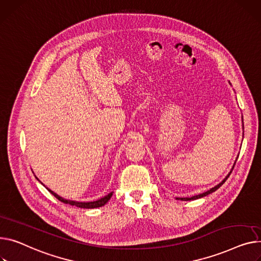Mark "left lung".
<instances>
[{
    "label": "left lung",
    "mask_w": 261,
    "mask_h": 261,
    "mask_svg": "<svg viewBox=\"0 0 261 261\" xmlns=\"http://www.w3.org/2000/svg\"><path fill=\"white\" fill-rule=\"evenodd\" d=\"M244 120V119H242ZM242 125H244V123H242ZM235 164L236 163H234V165H233V167H232V170L230 171V173L229 174L225 176V178L220 182V184H218L217 186H215L214 188H212V189H210L209 191H206V192H204V193H201V194H198V195H195V196H192V197H182V198H176V199H179V200H194V199H198V198H201V197H203V196H206V195H209V194H211V193H213V192H215V191L218 189V188H220L223 184H224V181L228 179V177L230 176V174L232 173V171H233V169H234V166H235Z\"/></svg>",
    "instance_id": "1"
}]
</instances>
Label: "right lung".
Instances as JSON below:
<instances>
[{
  "label": "right lung",
  "instance_id": "obj_1",
  "mask_svg": "<svg viewBox=\"0 0 261 261\" xmlns=\"http://www.w3.org/2000/svg\"><path fill=\"white\" fill-rule=\"evenodd\" d=\"M47 190L49 191V192L54 195L56 198H58L60 201L64 202V203H69L71 205H75V206H79V207H83V209H94V207H99V206H102L103 204H106L108 202V200L111 198L113 192L109 193L108 195L103 196L102 198L98 199V200H95V201H89V202H79V201H74V200H68V199H64L63 197L59 196L57 193H55L54 191H51L50 189L47 188Z\"/></svg>",
  "mask_w": 261,
  "mask_h": 261
}]
</instances>
